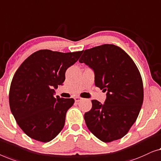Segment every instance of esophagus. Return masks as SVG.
<instances>
[{
  "label": "esophagus",
  "instance_id": "esophagus-1",
  "mask_svg": "<svg viewBox=\"0 0 161 161\" xmlns=\"http://www.w3.org/2000/svg\"><path fill=\"white\" fill-rule=\"evenodd\" d=\"M82 98H81V97H76V98H74V100H75L76 102H80V101H81V100H82Z\"/></svg>",
  "mask_w": 161,
  "mask_h": 161
}]
</instances>
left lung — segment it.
Instances as JSON below:
<instances>
[{"label":"left lung","mask_w":161,"mask_h":161,"mask_svg":"<svg viewBox=\"0 0 161 161\" xmlns=\"http://www.w3.org/2000/svg\"><path fill=\"white\" fill-rule=\"evenodd\" d=\"M95 73V85L106 92L104 103L92 101L85 114L90 132L103 142L119 139L136 120L144 100L140 72L120 47L103 44L86 49L80 59Z\"/></svg>","instance_id":"obj_1"}]
</instances>
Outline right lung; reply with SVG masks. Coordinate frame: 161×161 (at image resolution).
<instances>
[{
	"label": "right lung",
	"mask_w": 161,
	"mask_h": 161,
	"mask_svg": "<svg viewBox=\"0 0 161 161\" xmlns=\"http://www.w3.org/2000/svg\"><path fill=\"white\" fill-rule=\"evenodd\" d=\"M83 51L63 53L42 49L33 53L15 72L9 90L11 112L18 125L31 139L49 142L65 125L73 98L55 97L65 71Z\"/></svg>",
	"instance_id": "add662e5"
}]
</instances>
